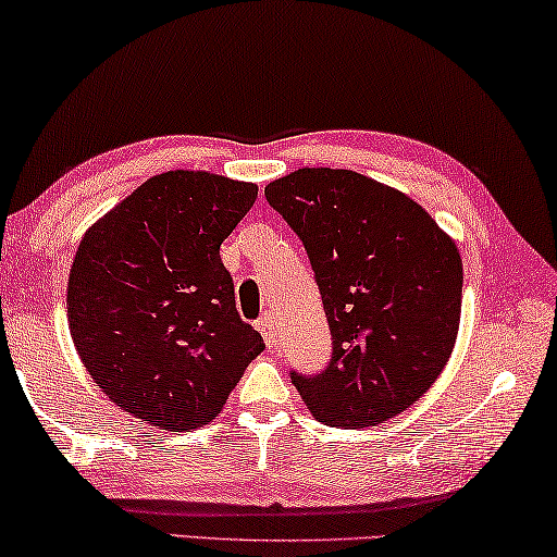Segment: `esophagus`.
<instances>
[{
    "label": "esophagus",
    "instance_id": "34e87169",
    "mask_svg": "<svg viewBox=\"0 0 557 557\" xmlns=\"http://www.w3.org/2000/svg\"><path fill=\"white\" fill-rule=\"evenodd\" d=\"M257 331L263 335V341H267L269 348L273 350L278 345V335H276V327H273V318L271 313H263L259 321H257Z\"/></svg>",
    "mask_w": 557,
    "mask_h": 557
}]
</instances>
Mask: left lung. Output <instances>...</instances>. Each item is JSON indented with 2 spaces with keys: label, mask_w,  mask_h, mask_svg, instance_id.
<instances>
[{
  "label": "left lung",
  "mask_w": 557,
  "mask_h": 557,
  "mask_svg": "<svg viewBox=\"0 0 557 557\" xmlns=\"http://www.w3.org/2000/svg\"><path fill=\"white\" fill-rule=\"evenodd\" d=\"M304 242L331 327V362L290 382L318 422L375 426L414 405L449 360L461 257L407 195L352 170L304 168L263 189Z\"/></svg>",
  "instance_id": "1"
}]
</instances>
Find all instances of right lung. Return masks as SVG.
Here are the masks:
<instances>
[{"label": "right lung", "mask_w": 557, "mask_h": 557, "mask_svg": "<svg viewBox=\"0 0 557 557\" xmlns=\"http://www.w3.org/2000/svg\"><path fill=\"white\" fill-rule=\"evenodd\" d=\"M257 195L249 182L165 172L78 246L66 298L71 338L100 392L158 430L212 422L263 350L219 259Z\"/></svg>", "instance_id": "right-lung-1"}]
</instances>
